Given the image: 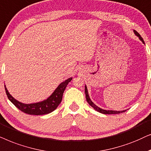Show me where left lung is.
I'll return each instance as SVG.
<instances>
[{"instance_id": "1", "label": "left lung", "mask_w": 151, "mask_h": 151, "mask_svg": "<svg viewBox=\"0 0 151 151\" xmlns=\"http://www.w3.org/2000/svg\"><path fill=\"white\" fill-rule=\"evenodd\" d=\"M134 34H135V35L137 36V37H139V39L141 40V41L144 43V40H143V39H142V37H141V36H140L139 34L137 31H135V30H134ZM85 93H86V100H87L88 103L91 106L94 110H96V111L101 112V113H103V114H119V113H122V112H126V110H122V111H114V110H106L101 109V108H100L98 107V106H96L95 104H94L93 102H92L91 100H90V97H89V95H88V90H87V88H86V86H85Z\"/></svg>"}]
</instances>
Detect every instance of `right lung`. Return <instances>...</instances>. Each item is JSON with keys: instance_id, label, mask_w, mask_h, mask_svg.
<instances>
[{"instance_id": "right-lung-1", "label": "right lung", "mask_w": 151, "mask_h": 151, "mask_svg": "<svg viewBox=\"0 0 151 151\" xmlns=\"http://www.w3.org/2000/svg\"><path fill=\"white\" fill-rule=\"evenodd\" d=\"M72 79V78H69L63 83H61L47 99H46L45 101L39 102V103L31 104L21 103L12 96L11 94L8 92L6 88H5V92L10 101L22 112L28 114H32H32L33 115H42V114H46L54 111L58 107V106L61 102L64 90L68 83L71 81Z\"/></svg>"}]
</instances>
